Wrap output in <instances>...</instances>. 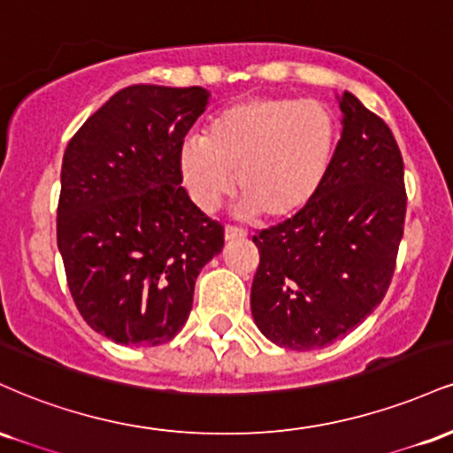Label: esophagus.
<instances>
[{
	"instance_id": "1",
	"label": "esophagus",
	"mask_w": 453,
	"mask_h": 453,
	"mask_svg": "<svg viewBox=\"0 0 453 453\" xmlns=\"http://www.w3.org/2000/svg\"><path fill=\"white\" fill-rule=\"evenodd\" d=\"M241 238H247V230H242V227H236V226L226 227V241L227 242L241 241Z\"/></svg>"
}]
</instances>
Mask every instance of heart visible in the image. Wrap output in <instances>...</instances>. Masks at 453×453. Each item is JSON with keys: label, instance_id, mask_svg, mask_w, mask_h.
<instances>
[{"label": "heart", "instance_id": "heart-1", "mask_svg": "<svg viewBox=\"0 0 453 453\" xmlns=\"http://www.w3.org/2000/svg\"><path fill=\"white\" fill-rule=\"evenodd\" d=\"M339 144V123L326 104L256 96L211 119L204 140L180 149V174L191 200L212 211L236 191L244 211L283 221L303 212L324 187Z\"/></svg>", "mask_w": 453, "mask_h": 453}]
</instances>
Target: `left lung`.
I'll return each instance as SVG.
<instances>
[{
	"instance_id": "8db88e82",
	"label": "left lung",
	"mask_w": 453,
	"mask_h": 453,
	"mask_svg": "<svg viewBox=\"0 0 453 453\" xmlns=\"http://www.w3.org/2000/svg\"><path fill=\"white\" fill-rule=\"evenodd\" d=\"M339 106L342 136L321 191L253 236V319L296 351L332 345L381 304L404 232V164L392 129L351 93Z\"/></svg>"
}]
</instances>
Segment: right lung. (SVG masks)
I'll list each match as a JSON object with an SVG mask.
<instances>
[{"label":"right lung","instance_id":"right-lung-1","mask_svg":"<svg viewBox=\"0 0 453 453\" xmlns=\"http://www.w3.org/2000/svg\"><path fill=\"white\" fill-rule=\"evenodd\" d=\"M202 87L132 85L72 136L61 165L57 247L78 313L121 345H161L185 326L223 226L191 202L180 149Z\"/></svg>","mask_w":453,"mask_h":453}]
</instances>
